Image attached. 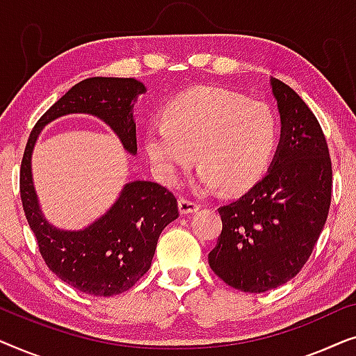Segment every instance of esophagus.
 Here are the masks:
<instances>
[{
	"instance_id": "34e87169",
	"label": "esophagus",
	"mask_w": 356,
	"mask_h": 356,
	"mask_svg": "<svg viewBox=\"0 0 356 356\" xmlns=\"http://www.w3.org/2000/svg\"><path fill=\"white\" fill-rule=\"evenodd\" d=\"M199 207L201 206H199L197 202L188 201V199H184V197H179V201H178V209L181 213H194L199 211Z\"/></svg>"
}]
</instances>
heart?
Returning a JSON list of instances; mask_svg holds the SVG:
<instances>
[{
  "mask_svg": "<svg viewBox=\"0 0 356 356\" xmlns=\"http://www.w3.org/2000/svg\"><path fill=\"white\" fill-rule=\"evenodd\" d=\"M280 126L262 102L218 87H196L178 95L145 134V152L159 179L168 186L197 160L194 188L245 193L269 168L279 145Z\"/></svg>",
  "mask_w": 356,
  "mask_h": 356,
  "instance_id": "heart-1",
  "label": "heart"
}]
</instances>
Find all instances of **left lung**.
<instances>
[{
	"label": "left lung",
	"mask_w": 356,
	"mask_h": 356,
	"mask_svg": "<svg viewBox=\"0 0 356 356\" xmlns=\"http://www.w3.org/2000/svg\"><path fill=\"white\" fill-rule=\"evenodd\" d=\"M280 140L266 177L218 207L222 233L209 266L233 289L262 293L298 274L309 259L330 207L332 165L324 133L308 105L270 77Z\"/></svg>",
	"instance_id": "1"
}]
</instances>
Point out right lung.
<instances>
[{
	"instance_id": "1",
	"label": "right lung",
	"mask_w": 356,
	"mask_h": 356,
	"mask_svg": "<svg viewBox=\"0 0 356 356\" xmlns=\"http://www.w3.org/2000/svg\"><path fill=\"white\" fill-rule=\"evenodd\" d=\"M131 77H89L71 87L37 121L21 163V199L27 222L47 266L67 285L94 296L129 290L152 264L160 233L178 218L177 197L154 181H129L104 216L79 230L47 220L32 178V154L42 129L66 115H90L118 136L131 155L138 154L134 104L145 94Z\"/></svg>"
}]
</instances>
